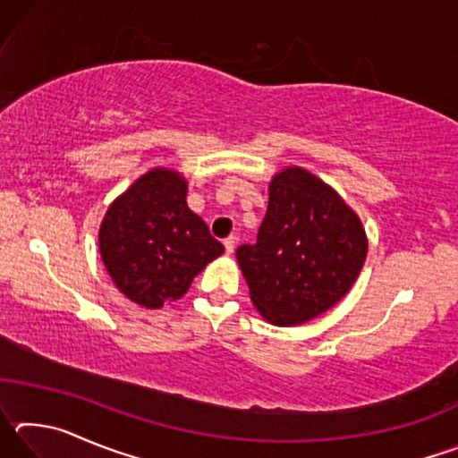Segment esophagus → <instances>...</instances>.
<instances>
[{
	"label": "esophagus",
	"mask_w": 458,
	"mask_h": 458,
	"mask_svg": "<svg viewBox=\"0 0 458 458\" xmlns=\"http://www.w3.org/2000/svg\"><path fill=\"white\" fill-rule=\"evenodd\" d=\"M224 246H226V252H228V254L234 252V248H236V236H228L226 240H224Z\"/></svg>",
	"instance_id": "34e87169"
}]
</instances>
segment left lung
Instances as JSON below:
<instances>
[{
    "label": "left lung",
    "mask_w": 458,
    "mask_h": 458,
    "mask_svg": "<svg viewBox=\"0 0 458 458\" xmlns=\"http://www.w3.org/2000/svg\"><path fill=\"white\" fill-rule=\"evenodd\" d=\"M268 210L254 244L236 259L260 315L301 325L337 303L368 254L361 222L319 177L289 167L273 177Z\"/></svg>",
    "instance_id": "1"
}]
</instances>
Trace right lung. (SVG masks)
I'll list each match as a JSON object with an SVG mask.
<instances>
[{"instance_id": "1", "label": "right lung", "mask_w": 458, "mask_h": 458, "mask_svg": "<svg viewBox=\"0 0 458 458\" xmlns=\"http://www.w3.org/2000/svg\"><path fill=\"white\" fill-rule=\"evenodd\" d=\"M185 183L172 169H153L123 193L103 220L100 257L119 291L145 309L188 293L224 246L185 201Z\"/></svg>"}]
</instances>
